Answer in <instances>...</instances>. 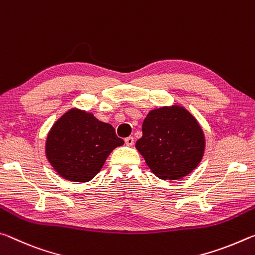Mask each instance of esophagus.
<instances>
[{
    "instance_id": "1",
    "label": "esophagus",
    "mask_w": 255,
    "mask_h": 255,
    "mask_svg": "<svg viewBox=\"0 0 255 255\" xmlns=\"http://www.w3.org/2000/svg\"><path fill=\"white\" fill-rule=\"evenodd\" d=\"M125 143H127L128 145H132L133 143H134V139H133V136L125 137Z\"/></svg>"
}]
</instances>
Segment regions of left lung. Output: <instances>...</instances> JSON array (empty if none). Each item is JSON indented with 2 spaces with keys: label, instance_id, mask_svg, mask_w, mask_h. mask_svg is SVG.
<instances>
[{
  "label": "left lung",
  "instance_id": "8db88e82",
  "mask_svg": "<svg viewBox=\"0 0 255 255\" xmlns=\"http://www.w3.org/2000/svg\"><path fill=\"white\" fill-rule=\"evenodd\" d=\"M135 147L157 177L178 179L201 161L204 135L193 116L179 106L149 113L142 124V137Z\"/></svg>",
  "mask_w": 255,
  "mask_h": 255
}]
</instances>
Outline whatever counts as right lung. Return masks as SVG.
Wrapping results in <instances>:
<instances>
[{
  "instance_id": "obj_1",
  "label": "right lung",
  "mask_w": 255,
  "mask_h": 255,
  "mask_svg": "<svg viewBox=\"0 0 255 255\" xmlns=\"http://www.w3.org/2000/svg\"><path fill=\"white\" fill-rule=\"evenodd\" d=\"M123 143L111 124L73 108L49 131L46 156L62 177L72 182H88L100 172L113 150Z\"/></svg>"
}]
</instances>
